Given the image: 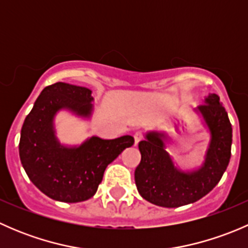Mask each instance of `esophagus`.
<instances>
[{"mask_svg": "<svg viewBox=\"0 0 248 248\" xmlns=\"http://www.w3.org/2000/svg\"><path fill=\"white\" fill-rule=\"evenodd\" d=\"M142 138H144V136H142V133L141 132H137L136 134H134V145H138L139 144V141L140 140H141Z\"/></svg>", "mask_w": 248, "mask_h": 248, "instance_id": "34e87169", "label": "esophagus"}]
</instances>
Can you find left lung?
I'll return each mask as SVG.
<instances>
[{"instance_id": "8db88e82", "label": "left lung", "mask_w": 248, "mask_h": 248, "mask_svg": "<svg viewBox=\"0 0 248 248\" xmlns=\"http://www.w3.org/2000/svg\"><path fill=\"white\" fill-rule=\"evenodd\" d=\"M210 134L204 162L193 170L177 168L167 151L170 137L164 132L150 131L139 142L141 161L134 171L137 188L145 201L163 207L192 204L206 196L221 180L231 159L232 124L216 93L205 97L194 109Z\"/></svg>"}]
</instances>
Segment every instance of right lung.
I'll list each match as a JSON object with an SVG mask.
<instances>
[{
  "label": "right lung",
  "mask_w": 248,
  "mask_h": 248,
  "mask_svg": "<svg viewBox=\"0 0 248 248\" xmlns=\"http://www.w3.org/2000/svg\"><path fill=\"white\" fill-rule=\"evenodd\" d=\"M92 102L87 87L56 82L41 92L22 124L20 161L32 184L54 201L79 202L93 197L108 164L134 144L131 136L111 140L91 137L73 146L61 144L54 124L57 112L67 110L89 120Z\"/></svg>",
  "instance_id": "1"
}]
</instances>
